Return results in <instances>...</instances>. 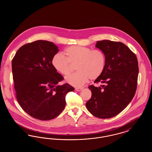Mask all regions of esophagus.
<instances>
[{"label":"esophagus","mask_w":152,"mask_h":152,"mask_svg":"<svg viewBox=\"0 0 152 152\" xmlns=\"http://www.w3.org/2000/svg\"><path fill=\"white\" fill-rule=\"evenodd\" d=\"M83 89V88H75V90H76V91H79V92H80V91H81Z\"/></svg>","instance_id":"esophagus-1"}]
</instances>
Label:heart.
Returning <instances> with one entry per match:
<instances>
[{"instance_id":"1","label":"heart","mask_w":152,"mask_h":152,"mask_svg":"<svg viewBox=\"0 0 152 152\" xmlns=\"http://www.w3.org/2000/svg\"><path fill=\"white\" fill-rule=\"evenodd\" d=\"M76 65L77 72L67 76L65 80L75 87H81L88 80L97 79L103 72L106 58L102 51L92 50L87 47L72 45L63 53H58L52 59V64L58 72L68 75L72 71L71 64Z\"/></svg>"}]
</instances>
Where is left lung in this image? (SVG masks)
Returning a JSON list of instances; mask_svg holds the SVG:
<instances>
[{
	"label": "left lung",
	"instance_id": "obj_1",
	"mask_svg": "<svg viewBox=\"0 0 152 152\" xmlns=\"http://www.w3.org/2000/svg\"><path fill=\"white\" fill-rule=\"evenodd\" d=\"M96 47L104 52L106 64L103 72L89 86L92 97L86 104L88 110L99 118L117 115L133 99L137 89L138 65L136 55L121 42L103 40Z\"/></svg>",
	"mask_w": 152,
	"mask_h": 152
}]
</instances>
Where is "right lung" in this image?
<instances>
[{
	"label": "right lung",
	"instance_id": "right-lung-1",
	"mask_svg": "<svg viewBox=\"0 0 152 152\" xmlns=\"http://www.w3.org/2000/svg\"><path fill=\"white\" fill-rule=\"evenodd\" d=\"M51 42L37 40L26 44L16 52L12 60V71L16 98L29 115L48 121L58 117L65 106V95L74 90L52 64L58 52Z\"/></svg>",
	"mask_w": 152,
	"mask_h": 152
}]
</instances>
